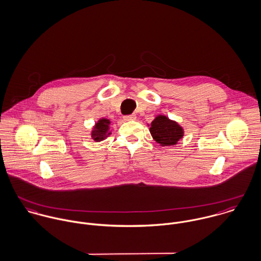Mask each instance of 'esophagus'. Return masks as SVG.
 Listing matches in <instances>:
<instances>
[{
	"mask_svg": "<svg viewBox=\"0 0 261 261\" xmlns=\"http://www.w3.org/2000/svg\"><path fill=\"white\" fill-rule=\"evenodd\" d=\"M124 120H125V121H134V120H136V115H135V114H132V115L125 116V117H124Z\"/></svg>",
	"mask_w": 261,
	"mask_h": 261,
	"instance_id": "esophagus-1",
	"label": "esophagus"
}]
</instances>
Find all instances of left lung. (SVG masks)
Segmentation results:
<instances>
[{
    "instance_id": "obj_1",
    "label": "left lung",
    "mask_w": 261,
    "mask_h": 261,
    "mask_svg": "<svg viewBox=\"0 0 261 261\" xmlns=\"http://www.w3.org/2000/svg\"><path fill=\"white\" fill-rule=\"evenodd\" d=\"M149 131L153 139L161 146L175 145L184 136V129L175 121L158 115L151 122Z\"/></svg>"
}]
</instances>
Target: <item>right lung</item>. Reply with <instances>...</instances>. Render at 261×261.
Listing matches in <instances>:
<instances>
[{"instance_id":"add662e5","label":"right lung","mask_w":261,"mask_h":261,"mask_svg":"<svg viewBox=\"0 0 261 261\" xmlns=\"http://www.w3.org/2000/svg\"><path fill=\"white\" fill-rule=\"evenodd\" d=\"M110 124L111 121L109 119L102 118L100 119L96 125L93 128L92 131V138L96 141V142H100L106 139L110 134Z\"/></svg>"}]
</instances>
